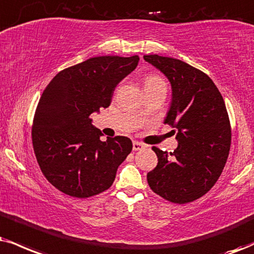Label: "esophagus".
Instances as JSON below:
<instances>
[{
  "mask_svg": "<svg viewBox=\"0 0 254 254\" xmlns=\"http://www.w3.org/2000/svg\"><path fill=\"white\" fill-rule=\"evenodd\" d=\"M143 147H145L143 143L139 142V141H133V149H134V151H139V149L143 148Z\"/></svg>",
  "mask_w": 254,
  "mask_h": 254,
  "instance_id": "esophagus-1",
  "label": "esophagus"
}]
</instances>
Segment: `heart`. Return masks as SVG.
<instances>
[{
  "instance_id": "b5f03b06",
  "label": "heart",
  "mask_w": 254,
  "mask_h": 254,
  "mask_svg": "<svg viewBox=\"0 0 254 254\" xmlns=\"http://www.w3.org/2000/svg\"><path fill=\"white\" fill-rule=\"evenodd\" d=\"M143 86H145V88H147V87H159V86L166 87V82L162 77L158 76V75L151 74V75H147L145 77V80H143Z\"/></svg>"
}]
</instances>
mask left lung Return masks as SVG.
<instances>
[{
    "instance_id": "left-lung-1",
    "label": "left lung",
    "mask_w": 254,
    "mask_h": 254,
    "mask_svg": "<svg viewBox=\"0 0 254 254\" xmlns=\"http://www.w3.org/2000/svg\"><path fill=\"white\" fill-rule=\"evenodd\" d=\"M143 59L168 77L173 89L165 124L179 142L173 153L152 147L158 165L147 174L153 192L173 203L205 195L223 173L231 147V124L224 99L207 74L186 62L159 55Z\"/></svg>"
}]
</instances>
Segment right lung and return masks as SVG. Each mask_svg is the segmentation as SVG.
<instances>
[{
    "label": "right lung",
    "mask_w": 254,
    "mask_h": 254,
    "mask_svg": "<svg viewBox=\"0 0 254 254\" xmlns=\"http://www.w3.org/2000/svg\"><path fill=\"white\" fill-rule=\"evenodd\" d=\"M137 62V55L96 56L61 70L43 90L31 141L41 172L60 192L87 199L114 183L133 143L127 136L102 141L89 117L111 105L115 87Z\"/></svg>",
    "instance_id": "right-lung-1"
}]
</instances>
